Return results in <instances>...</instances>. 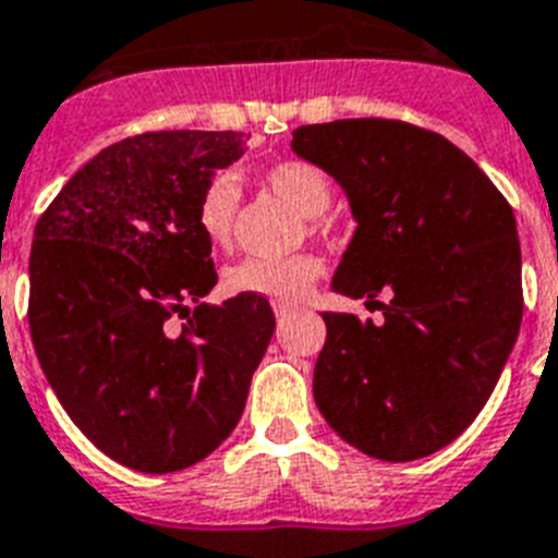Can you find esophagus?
<instances>
[{
    "label": "esophagus",
    "instance_id": "34e87169",
    "mask_svg": "<svg viewBox=\"0 0 558 558\" xmlns=\"http://www.w3.org/2000/svg\"><path fill=\"white\" fill-rule=\"evenodd\" d=\"M274 313H276V319H284V316L293 313V305H288V302H274Z\"/></svg>",
    "mask_w": 558,
    "mask_h": 558
}]
</instances>
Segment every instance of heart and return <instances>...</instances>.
I'll return each mask as SVG.
<instances>
[{"mask_svg": "<svg viewBox=\"0 0 558 558\" xmlns=\"http://www.w3.org/2000/svg\"><path fill=\"white\" fill-rule=\"evenodd\" d=\"M262 185L288 202L293 210L307 216L311 230L325 228V210L333 199V182L319 165L307 159H282L262 173ZM239 185L230 177H216L205 187L196 210V222L205 239L216 247H230L236 230ZM325 274V262L313 253H296L284 259L251 256L225 274V288L242 296H259L270 302H299Z\"/></svg>", "mask_w": 558, "mask_h": 558, "instance_id": "heart-1", "label": "heart"}]
</instances>
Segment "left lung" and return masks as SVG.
Returning <instances> with one entry per match:
<instances>
[{
  "label": "left lung",
  "instance_id": "1",
  "mask_svg": "<svg viewBox=\"0 0 558 558\" xmlns=\"http://www.w3.org/2000/svg\"><path fill=\"white\" fill-rule=\"evenodd\" d=\"M290 147L351 199L356 233L333 290L385 316L322 313L313 399L373 459L436 453L485 408L519 336L513 207L453 142L399 119L302 124Z\"/></svg>",
  "mask_w": 558,
  "mask_h": 558
}]
</instances>
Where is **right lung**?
<instances>
[{
  "label": "right lung",
  "instance_id": "1",
  "mask_svg": "<svg viewBox=\"0 0 558 558\" xmlns=\"http://www.w3.org/2000/svg\"><path fill=\"white\" fill-rule=\"evenodd\" d=\"M245 145L236 131L140 133L76 170L36 222V359L73 425L131 471L173 473L214 453L274 336L268 299L202 302L216 268L196 210ZM173 312L192 314L182 335L167 328Z\"/></svg>",
  "mask_w": 558,
  "mask_h": 558
}]
</instances>
